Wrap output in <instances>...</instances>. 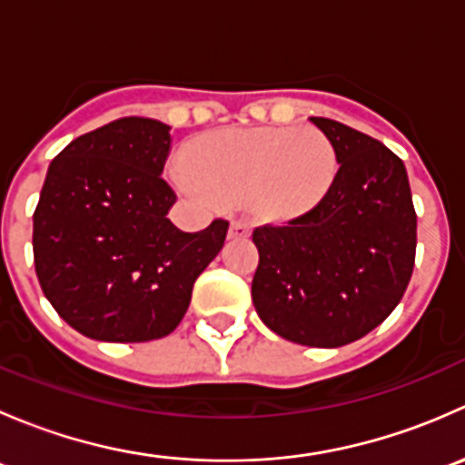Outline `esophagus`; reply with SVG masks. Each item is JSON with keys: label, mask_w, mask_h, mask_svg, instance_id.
Instances as JSON below:
<instances>
[{"label": "esophagus", "mask_w": 465, "mask_h": 465, "mask_svg": "<svg viewBox=\"0 0 465 465\" xmlns=\"http://www.w3.org/2000/svg\"><path fill=\"white\" fill-rule=\"evenodd\" d=\"M252 233V224L247 220L236 218L229 224V238H247Z\"/></svg>", "instance_id": "obj_1"}]
</instances>
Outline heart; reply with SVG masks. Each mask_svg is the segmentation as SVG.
<instances>
[{
    "label": "heart",
    "instance_id": "obj_1",
    "mask_svg": "<svg viewBox=\"0 0 465 465\" xmlns=\"http://www.w3.org/2000/svg\"><path fill=\"white\" fill-rule=\"evenodd\" d=\"M191 162L175 171L182 191L204 203L250 200L270 218L312 209L337 173L335 145L317 128L218 130L193 143Z\"/></svg>",
    "mask_w": 465,
    "mask_h": 465
}]
</instances>
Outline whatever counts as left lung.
Instances as JSON below:
<instances>
[{"label":"left lung","mask_w":465,"mask_h":465,"mask_svg":"<svg viewBox=\"0 0 465 465\" xmlns=\"http://www.w3.org/2000/svg\"><path fill=\"white\" fill-rule=\"evenodd\" d=\"M311 121L335 145L340 168L311 211L254 229L252 299L276 335L335 349L380 326L405 294L416 211L398 154L340 121Z\"/></svg>","instance_id":"left-lung-1"}]
</instances>
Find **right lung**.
Returning a JSON list of instances; mask_svg holds the SVG:
<instances>
[{
    "mask_svg": "<svg viewBox=\"0 0 465 465\" xmlns=\"http://www.w3.org/2000/svg\"><path fill=\"white\" fill-rule=\"evenodd\" d=\"M171 128L125 116L55 154L33 213V261L60 317L101 341H150L177 328L229 223L186 233L166 218Z\"/></svg>",
    "mask_w": 465,
    "mask_h": 465,
    "instance_id": "obj_1",
    "label": "right lung"
}]
</instances>
